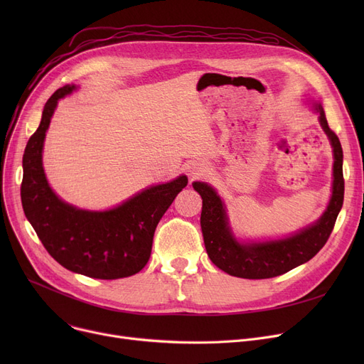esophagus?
I'll return each instance as SVG.
<instances>
[{"label":"esophagus","mask_w":364,"mask_h":364,"mask_svg":"<svg viewBox=\"0 0 364 364\" xmlns=\"http://www.w3.org/2000/svg\"><path fill=\"white\" fill-rule=\"evenodd\" d=\"M208 172V168L205 166V164H200V162H195L190 165L188 168V174H190V178H199L202 176H206Z\"/></svg>","instance_id":"1"}]
</instances>
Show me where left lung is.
<instances>
[{"label": "left lung", "instance_id": "obj_1", "mask_svg": "<svg viewBox=\"0 0 364 364\" xmlns=\"http://www.w3.org/2000/svg\"><path fill=\"white\" fill-rule=\"evenodd\" d=\"M318 121L333 147V186L329 205L323 215L298 233L277 240L240 243L232 233L225 206L215 190L202 181L193 188L202 198L200 227L208 257L230 276L242 279H270L288 273L310 261L328 242L343 203L342 147L336 134L329 128L320 103H313Z\"/></svg>", "mask_w": 364, "mask_h": 364}]
</instances>
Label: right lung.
<instances>
[{"instance_id":"1","label":"right lung","mask_w":364,"mask_h":364,"mask_svg":"<svg viewBox=\"0 0 364 364\" xmlns=\"http://www.w3.org/2000/svg\"><path fill=\"white\" fill-rule=\"evenodd\" d=\"M75 88L65 85L51 95L26 144L23 211L47 252L65 269L92 279L128 277L147 264L156 225L187 186V177L151 186L109 211H85L59 199L44 174L43 146L57 102Z\"/></svg>"}]
</instances>
